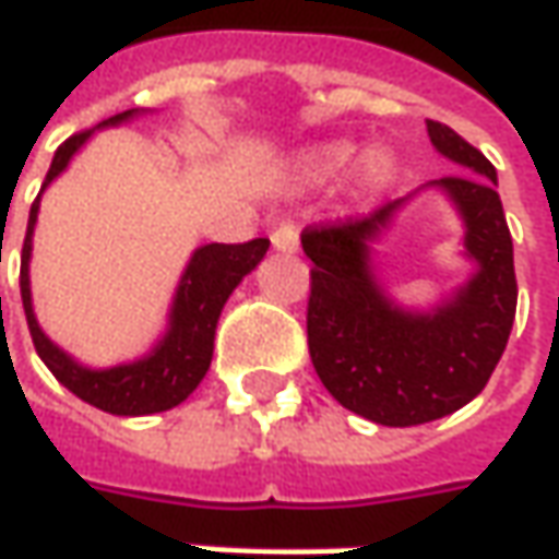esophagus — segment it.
<instances>
[{
	"instance_id": "obj_1",
	"label": "esophagus",
	"mask_w": 559,
	"mask_h": 559,
	"mask_svg": "<svg viewBox=\"0 0 559 559\" xmlns=\"http://www.w3.org/2000/svg\"><path fill=\"white\" fill-rule=\"evenodd\" d=\"M272 247L281 250V253H297L299 247V231L294 222H278L272 228Z\"/></svg>"
}]
</instances>
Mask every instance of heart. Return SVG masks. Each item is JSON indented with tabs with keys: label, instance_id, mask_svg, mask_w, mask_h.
I'll return each mask as SVG.
<instances>
[{
	"label": "heart",
	"instance_id": "obj_1",
	"mask_svg": "<svg viewBox=\"0 0 559 559\" xmlns=\"http://www.w3.org/2000/svg\"><path fill=\"white\" fill-rule=\"evenodd\" d=\"M343 157H346V151H343V147H334V151H328V154L321 157V164H324V166H340V164H343ZM365 176H368V182H371V185H380L383 179H386V176H390V164L377 157V160H371V164H368Z\"/></svg>",
	"mask_w": 559,
	"mask_h": 559
}]
</instances>
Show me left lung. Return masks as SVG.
I'll use <instances>...</instances> for the list:
<instances>
[{"label": "left lung", "instance_id": "left-lung-1", "mask_svg": "<svg viewBox=\"0 0 559 559\" xmlns=\"http://www.w3.org/2000/svg\"><path fill=\"white\" fill-rule=\"evenodd\" d=\"M439 154L464 173L439 179L467 222V253L479 262L471 284L433 316H408L380 294L368 241L405 203L368 216L316 222L299 241L312 260L306 334L324 390L343 408L383 427H417L457 412L483 393L516 316L513 241L495 166L445 123H427Z\"/></svg>", "mask_w": 559, "mask_h": 559}]
</instances>
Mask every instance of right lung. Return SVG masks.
I'll return each instance as SVG.
<instances>
[{"instance_id": "obj_1", "label": "right lung", "mask_w": 559, "mask_h": 559, "mask_svg": "<svg viewBox=\"0 0 559 559\" xmlns=\"http://www.w3.org/2000/svg\"><path fill=\"white\" fill-rule=\"evenodd\" d=\"M126 117H132V110H123L117 117H110L107 123H123ZM92 135V129H83L76 135H70L64 145L55 151V160L49 166V176L43 188L70 164V157L76 154V147ZM39 213V198L29 206L27 238L21 250V299H24V312H27V328L33 346L39 358L49 365V371L58 377V383H64L70 393L80 395L83 402L102 408L107 414H154L166 412L173 405L185 402L188 395L198 390L203 374L210 371V358H213V334H216V321H219L222 306L228 294L241 284V278L257 269V262L269 250V238H253L243 243H206L201 247L188 269H185L176 306H173V321H169V334L164 343L142 361L120 365V368H107V371H88L83 365H76L73 358L64 356L55 343H51L33 316V302H29V238H33V225Z\"/></svg>"}]
</instances>
